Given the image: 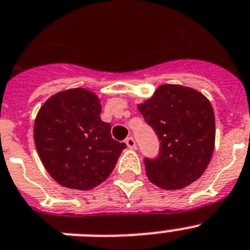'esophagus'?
Masks as SVG:
<instances>
[{"instance_id":"esophagus-1","label":"esophagus","mask_w":250,"mask_h":250,"mask_svg":"<svg viewBox=\"0 0 250 250\" xmlns=\"http://www.w3.org/2000/svg\"><path fill=\"white\" fill-rule=\"evenodd\" d=\"M125 143H126L127 148H130V149H135L136 148L135 140H134V138H131V136L126 138V139H125Z\"/></svg>"}]
</instances>
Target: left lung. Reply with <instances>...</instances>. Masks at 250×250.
I'll return each mask as SVG.
<instances>
[{
	"mask_svg": "<svg viewBox=\"0 0 250 250\" xmlns=\"http://www.w3.org/2000/svg\"><path fill=\"white\" fill-rule=\"evenodd\" d=\"M138 108L161 142L158 158H146L149 181L163 189H178L198 180L215 146L210 101L197 89L162 84Z\"/></svg>",
	"mask_w": 250,
	"mask_h": 250,
	"instance_id": "obj_1",
	"label": "left lung"
}]
</instances>
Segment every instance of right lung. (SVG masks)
I'll list each match as a JSON object with an SVG mask.
<instances>
[{
  "label": "right lung",
  "mask_w": 250,
  "mask_h": 250,
  "mask_svg": "<svg viewBox=\"0 0 250 250\" xmlns=\"http://www.w3.org/2000/svg\"><path fill=\"white\" fill-rule=\"evenodd\" d=\"M92 91L70 88L49 97L36 115L34 142L42 166L61 186L95 188L114 170L125 143L111 138Z\"/></svg>",
  "instance_id": "obj_1"
}]
</instances>
